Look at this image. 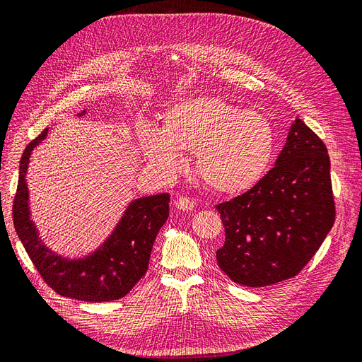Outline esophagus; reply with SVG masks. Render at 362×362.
Returning <instances> with one entry per match:
<instances>
[{
	"instance_id": "1",
	"label": "esophagus",
	"mask_w": 362,
	"mask_h": 362,
	"mask_svg": "<svg viewBox=\"0 0 362 362\" xmlns=\"http://www.w3.org/2000/svg\"><path fill=\"white\" fill-rule=\"evenodd\" d=\"M175 206L180 208V210H193L194 202L192 198H187V196H178L177 199H175Z\"/></svg>"
}]
</instances>
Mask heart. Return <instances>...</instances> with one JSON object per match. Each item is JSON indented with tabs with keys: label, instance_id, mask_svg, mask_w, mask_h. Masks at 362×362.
<instances>
[{
	"label": "heart",
	"instance_id": "1",
	"mask_svg": "<svg viewBox=\"0 0 362 362\" xmlns=\"http://www.w3.org/2000/svg\"><path fill=\"white\" fill-rule=\"evenodd\" d=\"M140 145L151 163L170 173L181 169L182 154H196V173L208 189L240 194L267 173L276 133L266 115L202 96L172 105L161 134L146 129Z\"/></svg>",
	"mask_w": 362,
	"mask_h": 362
}]
</instances>
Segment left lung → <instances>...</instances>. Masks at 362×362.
<instances>
[{"label": "left lung", "mask_w": 362, "mask_h": 362, "mask_svg": "<svg viewBox=\"0 0 362 362\" xmlns=\"http://www.w3.org/2000/svg\"><path fill=\"white\" fill-rule=\"evenodd\" d=\"M329 169L323 140L296 119L275 168L216 205L225 228L216 258L229 279L267 287L299 275L335 222Z\"/></svg>", "instance_id": "8db88e82"}]
</instances>
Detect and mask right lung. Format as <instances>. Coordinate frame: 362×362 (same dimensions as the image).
Here are the masks:
<instances>
[{
    "label": "right lung",
    "instance_id": "obj_1",
    "mask_svg": "<svg viewBox=\"0 0 362 362\" xmlns=\"http://www.w3.org/2000/svg\"><path fill=\"white\" fill-rule=\"evenodd\" d=\"M47 133L48 129H43L33 139L21 157L18 189L12 206L16 234L42 279L60 296L84 302L122 299L145 276L152 245L169 217L170 196L161 193L134 201L128 206L113 235L92 257L68 261L52 255L40 245L28 217L25 184L31 151L45 139Z\"/></svg>",
    "mask_w": 362,
    "mask_h": 362
}]
</instances>
